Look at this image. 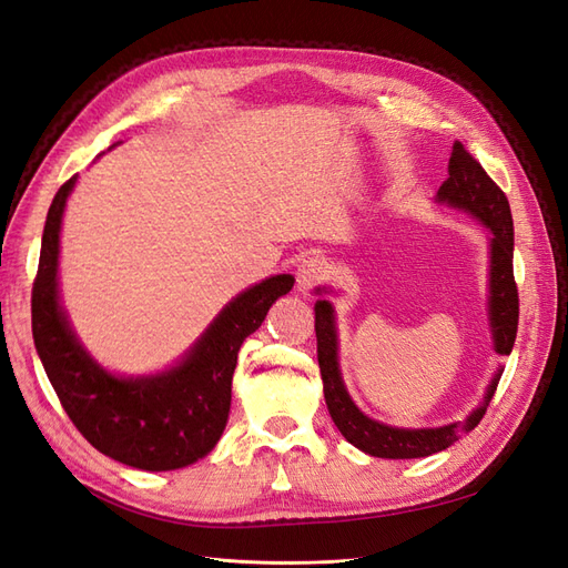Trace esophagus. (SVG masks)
I'll list each match as a JSON object with an SVG mask.
<instances>
[{
	"mask_svg": "<svg viewBox=\"0 0 568 568\" xmlns=\"http://www.w3.org/2000/svg\"><path fill=\"white\" fill-rule=\"evenodd\" d=\"M326 263L322 257H305V261L298 265L296 270V282H298V291L307 294V291H313L317 284H322L326 280Z\"/></svg>",
	"mask_w": 568,
	"mask_h": 568,
	"instance_id": "esophagus-1",
	"label": "esophagus"
}]
</instances>
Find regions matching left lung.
Returning <instances> with one entry per match:
<instances>
[{
  "label": "left lung",
  "instance_id": "obj_1",
  "mask_svg": "<svg viewBox=\"0 0 568 568\" xmlns=\"http://www.w3.org/2000/svg\"><path fill=\"white\" fill-rule=\"evenodd\" d=\"M448 180L438 189V203H448L453 209L467 211L490 230V296H488V320L493 329V346L497 355H509L514 348L519 326V291L514 282V222L509 201L480 163L464 149L462 142L453 144V156L448 163ZM326 294V288H317ZM315 334H317V363L324 384V400L338 432L355 448L372 457L384 459H415L428 457L450 448L455 440L469 434L484 419L486 407L500 382L503 369H497L486 390V398L464 422H453L438 428H395L382 422H374L351 400L343 386L338 369V338L336 320L329 301L315 303Z\"/></svg>",
  "mask_w": 568,
  "mask_h": 568
}]
</instances>
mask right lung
I'll use <instances>...</instances> for the list:
<instances>
[{"label":"right lung","mask_w":568,"mask_h":568,"mask_svg":"<svg viewBox=\"0 0 568 568\" xmlns=\"http://www.w3.org/2000/svg\"><path fill=\"white\" fill-rule=\"evenodd\" d=\"M75 180L61 184L44 222L32 284L38 355L65 415L99 453L144 471L182 469L209 455L225 432L239 348L263 324L270 305L288 294L294 277L274 274L242 291L168 372L115 376L82 348L59 303L61 217Z\"/></svg>","instance_id":"add662e5"}]
</instances>
